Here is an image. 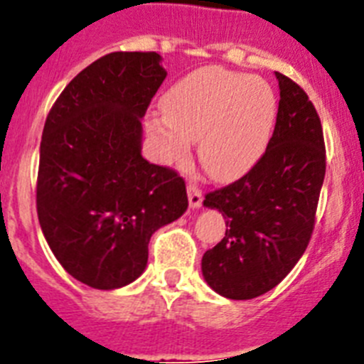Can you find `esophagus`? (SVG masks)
I'll return each instance as SVG.
<instances>
[{
	"label": "esophagus",
	"instance_id": "obj_1",
	"mask_svg": "<svg viewBox=\"0 0 364 364\" xmlns=\"http://www.w3.org/2000/svg\"><path fill=\"white\" fill-rule=\"evenodd\" d=\"M188 198H189V208L197 210L202 205V191L195 184L188 186Z\"/></svg>",
	"mask_w": 364,
	"mask_h": 364
}]
</instances>
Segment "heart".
<instances>
[{
    "mask_svg": "<svg viewBox=\"0 0 364 364\" xmlns=\"http://www.w3.org/2000/svg\"><path fill=\"white\" fill-rule=\"evenodd\" d=\"M164 117L149 122L159 156L180 166L198 140V159L215 180H233L259 162L277 118V96L266 80L224 67H202L173 83Z\"/></svg>",
    "mask_w": 364,
    "mask_h": 364,
    "instance_id": "heart-1",
    "label": "heart"
}]
</instances>
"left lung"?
<instances>
[{
    "instance_id": "8db88e82",
    "label": "left lung",
    "mask_w": 364,
    "mask_h": 364,
    "mask_svg": "<svg viewBox=\"0 0 364 364\" xmlns=\"http://www.w3.org/2000/svg\"><path fill=\"white\" fill-rule=\"evenodd\" d=\"M277 122L266 153L233 184L205 195L226 220V237L202 257L211 290L246 301L266 294L301 259L315 224L326 156L319 114L281 73Z\"/></svg>"
}]
</instances>
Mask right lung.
Returning <instances> with one entry per match:
<instances>
[{
    "label": "right lung",
    "instance_id": "right-lung-1",
    "mask_svg": "<svg viewBox=\"0 0 364 364\" xmlns=\"http://www.w3.org/2000/svg\"><path fill=\"white\" fill-rule=\"evenodd\" d=\"M156 53H111L58 96L40 146L36 208L58 262L96 290L131 284L151 235L188 210L182 176L142 156V118L166 80Z\"/></svg>",
    "mask_w": 364,
    "mask_h": 364
}]
</instances>
